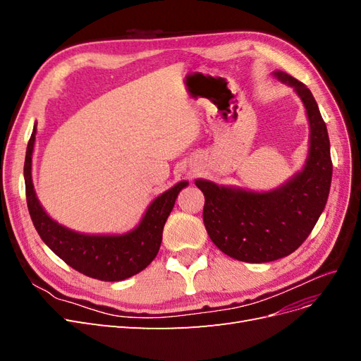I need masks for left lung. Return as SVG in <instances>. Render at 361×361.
I'll list each match as a JSON object with an SVG mask.
<instances>
[{
  "instance_id": "8db88e82",
  "label": "left lung",
  "mask_w": 361,
  "mask_h": 361,
  "mask_svg": "<svg viewBox=\"0 0 361 361\" xmlns=\"http://www.w3.org/2000/svg\"><path fill=\"white\" fill-rule=\"evenodd\" d=\"M276 76L293 87L307 111L310 150L304 170L264 194L195 180L204 195L203 223L212 243L227 256L250 264L289 256L307 239L329 199L333 176L330 138L312 92L285 72Z\"/></svg>"
}]
</instances>
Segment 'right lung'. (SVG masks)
I'll return each mask as SVG.
<instances>
[{
  "label": "right lung",
  "mask_w": 361,
  "mask_h": 361,
  "mask_svg": "<svg viewBox=\"0 0 361 361\" xmlns=\"http://www.w3.org/2000/svg\"><path fill=\"white\" fill-rule=\"evenodd\" d=\"M36 126L27 146L24 164L25 194L30 216L42 241L69 267L81 274L102 281H120L138 274L158 255L162 228L178 199L179 191L188 182H179L157 197L137 228L118 236H93L69 231L52 221L42 209L31 182V155L35 147Z\"/></svg>",
  "instance_id": "right-lung-1"
}]
</instances>
